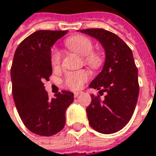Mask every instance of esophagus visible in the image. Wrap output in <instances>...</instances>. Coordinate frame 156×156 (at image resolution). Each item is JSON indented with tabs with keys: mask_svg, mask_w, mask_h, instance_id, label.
I'll list each match as a JSON object with an SVG mask.
<instances>
[{
	"mask_svg": "<svg viewBox=\"0 0 156 156\" xmlns=\"http://www.w3.org/2000/svg\"><path fill=\"white\" fill-rule=\"evenodd\" d=\"M80 93H81V92H75V93H74V96H75V97H77L78 95H80Z\"/></svg>",
	"mask_w": 156,
	"mask_h": 156,
	"instance_id": "esophagus-1",
	"label": "esophagus"
}]
</instances>
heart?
<instances>
[{
  "label": "heart",
  "mask_w": 156,
  "mask_h": 156,
  "mask_svg": "<svg viewBox=\"0 0 156 156\" xmlns=\"http://www.w3.org/2000/svg\"><path fill=\"white\" fill-rule=\"evenodd\" d=\"M65 45L71 51L83 56L84 61L87 66L93 69H99L105 62L104 55L101 52L93 51L94 45L90 38L85 36H70L65 41ZM61 61V52L56 49H53L51 53V64L53 67L60 66ZM89 77V74L86 70L72 71L66 75L65 82L70 89H79L82 84Z\"/></svg>",
  "instance_id": "b5f03b06"
}]
</instances>
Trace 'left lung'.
<instances>
[{"mask_svg":"<svg viewBox=\"0 0 156 156\" xmlns=\"http://www.w3.org/2000/svg\"><path fill=\"white\" fill-rule=\"evenodd\" d=\"M98 40L105 52L104 66L90 84V88L106 93L103 101L100 95L91 96L86 108L89 124L102 134H113L127 125L131 119L139 95L138 70L132 51L114 33L92 28L80 30Z\"/></svg>","mask_w":156,"mask_h":156,"instance_id":"1","label":"left lung"}]
</instances>
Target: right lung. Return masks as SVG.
Segmentation results:
<instances>
[{
  "mask_svg": "<svg viewBox=\"0 0 156 156\" xmlns=\"http://www.w3.org/2000/svg\"><path fill=\"white\" fill-rule=\"evenodd\" d=\"M67 32L37 30L15 52L11 68L15 105L26 127L39 136H54L64 128L66 111L74 101L73 93L66 90L49 98L43 83L52 74V45Z\"/></svg>",
  "mask_w": 156,
  "mask_h": 156,
  "instance_id": "right-lung-1",
  "label": "right lung"
}]
</instances>
